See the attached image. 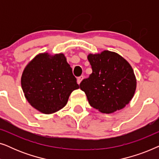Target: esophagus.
I'll return each mask as SVG.
<instances>
[{"instance_id":"34e87169","label":"esophagus","mask_w":159,"mask_h":159,"mask_svg":"<svg viewBox=\"0 0 159 159\" xmlns=\"http://www.w3.org/2000/svg\"><path fill=\"white\" fill-rule=\"evenodd\" d=\"M84 79V77L82 75H81V76H80V77H77V83L78 84H80V82H82V80Z\"/></svg>"}]
</instances>
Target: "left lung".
<instances>
[{"mask_svg":"<svg viewBox=\"0 0 159 159\" xmlns=\"http://www.w3.org/2000/svg\"><path fill=\"white\" fill-rule=\"evenodd\" d=\"M93 72L80 88L90 105L99 111L111 114L122 109L134 96L136 78L130 64L118 53L104 51L89 54Z\"/></svg>","mask_w":159,"mask_h":159,"instance_id":"1","label":"left lung"}]
</instances>
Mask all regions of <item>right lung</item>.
Here are the masks:
<instances>
[{
    "label": "right lung",
    "mask_w": 159,
    "mask_h": 159,
    "mask_svg": "<svg viewBox=\"0 0 159 159\" xmlns=\"http://www.w3.org/2000/svg\"><path fill=\"white\" fill-rule=\"evenodd\" d=\"M21 88L28 102L39 111L53 114L64 108L73 90L80 88L64 54L41 53L25 67Z\"/></svg>",
    "instance_id": "add662e5"
}]
</instances>
